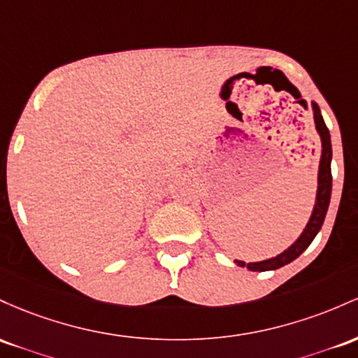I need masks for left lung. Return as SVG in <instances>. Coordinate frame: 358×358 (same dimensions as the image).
<instances>
[{
  "label": "left lung",
  "mask_w": 358,
  "mask_h": 358,
  "mask_svg": "<svg viewBox=\"0 0 358 358\" xmlns=\"http://www.w3.org/2000/svg\"><path fill=\"white\" fill-rule=\"evenodd\" d=\"M313 111H315V123L316 130L321 136V145H323V152H321V160H320V172H318V192H316V204L315 210H313L311 218L304 228V231L301 233V236L296 240L287 250H284L282 254L272 257L268 260H262V262H252L245 264L242 260H235L236 266L247 267L248 271L254 272H264V271H275V268L286 266V264L292 262L294 259L303 254L304 250L309 247V243L315 240V236L318 235L324 222V216H327L328 206H330V198H331V140H330V130L324 125L323 116L320 113L318 104L313 103Z\"/></svg>",
  "instance_id": "8db88e82"
}]
</instances>
